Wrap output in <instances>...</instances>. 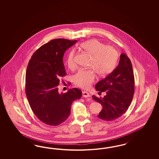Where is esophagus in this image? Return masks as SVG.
Wrapping results in <instances>:
<instances>
[{"label": "esophagus", "mask_w": 159, "mask_h": 159, "mask_svg": "<svg viewBox=\"0 0 159 159\" xmlns=\"http://www.w3.org/2000/svg\"><path fill=\"white\" fill-rule=\"evenodd\" d=\"M82 95H83V97H84V98H87V97H91L90 94L88 92H85V91L83 92V93H82Z\"/></svg>", "instance_id": "34e87169"}]
</instances>
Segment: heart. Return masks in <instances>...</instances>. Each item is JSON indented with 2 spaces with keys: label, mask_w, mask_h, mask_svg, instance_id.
<instances>
[{
  "label": "heart",
  "mask_w": 159,
  "mask_h": 159,
  "mask_svg": "<svg viewBox=\"0 0 159 159\" xmlns=\"http://www.w3.org/2000/svg\"><path fill=\"white\" fill-rule=\"evenodd\" d=\"M80 47L92 55L90 66L87 69H80L74 76L73 81L76 85L83 89H87L96 79V73L101 76L111 73L116 66L118 53L115 48L110 45H106L101 41L92 39L83 42ZM75 51H70L67 58V66L73 69L76 66L75 59Z\"/></svg>",
  "instance_id": "1"
}]
</instances>
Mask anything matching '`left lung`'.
<instances>
[{
	"label": "left lung",
	"instance_id": "left-lung-1",
	"mask_svg": "<svg viewBox=\"0 0 159 159\" xmlns=\"http://www.w3.org/2000/svg\"><path fill=\"white\" fill-rule=\"evenodd\" d=\"M134 75L129 58L122 53L118 66L108 76L96 84L97 91L106 92L102 98L95 96L94 100L102 109L98 115L102 120L112 121L122 116L130 106L134 94Z\"/></svg>",
	"mask_w": 159,
	"mask_h": 159
}]
</instances>
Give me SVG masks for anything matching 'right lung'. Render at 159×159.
Instances as JSON below:
<instances>
[{"instance_id": "add662e5", "label": "right lung", "mask_w": 159, "mask_h": 159, "mask_svg": "<svg viewBox=\"0 0 159 159\" xmlns=\"http://www.w3.org/2000/svg\"><path fill=\"white\" fill-rule=\"evenodd\" d=\"M77 40L54 39L43 44L33 53L25 75V94L29 104L39 120L57 126L64 122L70 113L73 101L81 98L82 91L76 88L60 94L61 77L66 75L63 55Z\"/></svg>"}]
</instances>
